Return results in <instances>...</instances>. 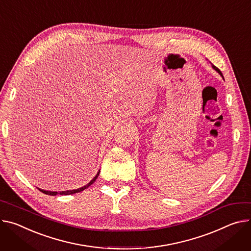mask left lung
Masks as SVG:
<instances>
[{"instance_id": "obj_1", "label": "left lung", "mask_w": 251, "mask_h": 251, "mask_svg": "<svg viewBox=\"0 0 251 251\" xmlns=\"http://www.w3.org/2000/svg\"><path fill=\"white\" fill-rule=\"evenodd\" d=\"M212 68H213V69H214V70H215V71H217V72H218V73H219V74H220V76H222V78H223V75H222V73H221V72H220V70H219V69H218V68H217V67H215V66H214V65H212Z\"/></svg>"}]
</instances>
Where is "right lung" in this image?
<instances>
[{"mask_svg": "<svg viewBox=\"0 0 251 251\" xmlns=\"http://www.w3.org/2000/svg\"><path fill=\"white\" fill-rule=\"evenodd\" d=\"M99 173H100V171L96 174V176L91 180L89 183L87 184V185H85V186H83V187H81V188H78V189H74V190H67V191H61L59 194H61V195H69V194H74V193H78V192H81V191H83V190H85L86 188H88L90 185H92L94 182H95V180L97 179V177H98V175H99ZM41 192H43V193H45V194H48V195H52V196H55V195H57L58 194V192H56V191H46V190H43V189H40V188H38Z\"/></svg>", "mask_w": 251, "mask_h": 251, "instance_id": "1", "label": "right lung"}]
</instances>
